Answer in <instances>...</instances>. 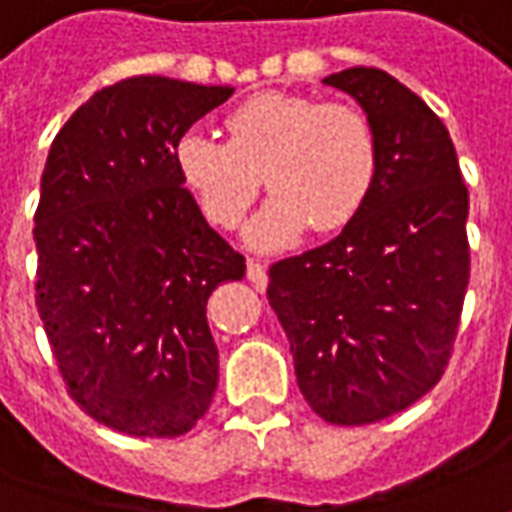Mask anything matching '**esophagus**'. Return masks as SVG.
<instances>
[{
	"label": "esophagus",
	"mask_w": 512,
	"mask_h": 512,
	"mask_svg": "<svg viewBox=\"0 0 512 512\" xmlns=\"http://www.w3.org/2000/svg\"><path fill=\"white\" fill-rule=\"evenodd\" d=\"M246 277L255 288H266V266L255 257H249V263H246Z\"/></svg>",
	"instance_id": "34e87169"
}]
</instances>
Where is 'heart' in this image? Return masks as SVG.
Here are the masks:
<instances>
[{
  "label": "heart",
  "mask_w": 512,
  "mask_h": 512,
  "mask_svg": "<svg viewBox=\"0 0 512 512\" xmlns=\"http://www.w3.org/2000/svg\"><path fill=\"white\" fill-rule=\"evenodd\" d=\"M227 141L191 130L177 144V169L205 216L238 230L263 188L271 202L252 227V241L280 246L310 224L338 232L363 210L377 180L371 121L349 102L296 94H260L224 119Z\"/></svg>",
  "instance_id": "obj_1"
}]
</instances>
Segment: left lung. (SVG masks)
I'll return each mask as SVG.
<instances>
[{"label":"left lung","instance_id":"1","mask_svg":"<svg viewBox=\"0 0 512 512\" xmlns=\"http://www.w3.org/2000/svg\"><path fill=\"white\" fill-rule=\"evenodd\" d=\"M327 85L355 96L377 138L371 196L330 244L268 268L299 391L341 427L402 413L455 349L468 288V188L443 121L380 69Z\"/></svg>","mask_w":512,"mask_h":512}]
</instances>
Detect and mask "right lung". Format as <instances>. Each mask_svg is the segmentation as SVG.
Returning <instances> with one entry per match:
<instances>
[{
  "instance_id": "obj_1",
  "label": "right lung",
  "mask_w": 512,
  "mask_h": 512,
  "mask_svg": "<svg viewBox=\"0 0 512 512\" xmlns=\"http://www.w3.org/2000/svg\"><path fill=\"white\" fill-rule=\"evenodd\" d=\"M230 85L127 77L52 141L35 210V307L80 410L135 438H180L219 385L207 299L246 260L177 169L191 124Z\"/></svg>"
}]
</instances>
